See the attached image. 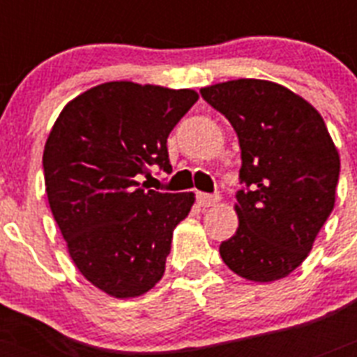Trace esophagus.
Segmentation results:
<instances>
[{
	"label": "esophagus",
	"mask_w": 357,
	"mask_h": 357,
	"mask_svg": "<svg viewBox=\"0 0 357 357\" xmlns=\"http://www.w3.org/2000/svg\"><path fill=\"white\" fill-rule=\"evenodd\" d=\"M197 202L200 207H213L220 202L218 195H207V193H197Z\"/></svg>",
	"instance_id": "1"
}]
</instances>
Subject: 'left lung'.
<instances>
[{"instance_id": "obj_1", "label": "left lung", "mask_w": 357, "mask_h": 357, "mask_svg": "<svg viewBox=\"0 0 357 357\" xmlns=\"http://www.w3.org/2000/svg\"><path fill=\"white\" fill-rule=\"evenodd\" d=\"M200 94L229 119L241 148L239 227L220 255L243 279H282L307 257L333 213L338 150L320 112L282 85L239 78Z\"/></svg>"}]
</instances>
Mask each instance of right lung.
Here are the masks:
<instances>
[{"label":"right lung","instance_id":"add662e5","mask_svg":"<svg viewBox=\"0 0 357 357\" xmlns=\"http://www.w3.org/2000/svg\"><path fill=\"white\" fill-rule=\"evenodd\" d=\"M198 94L134 82H107L68 103L44 146V184L73 263L116 298L151 289L164 275L173 229L193 193L141 184L157 164L172 172L168 135Z\"/></svg>","mask_w":357,"mask_h":357}]
</instances>
